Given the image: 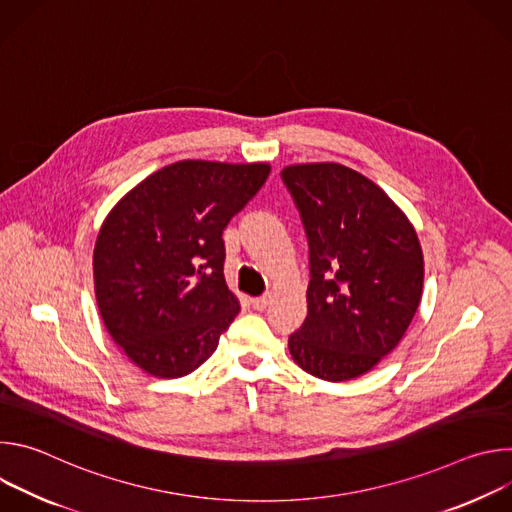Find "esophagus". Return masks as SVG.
Listing matches in <instances>:
<instances>
[{
  "mask_svg": "<svg viewBox=\"0 0 512 512\" xmlns=\"http://www.w3.org/2000/svg\"><path fill=\"white\" fill-rule=\"evenodd\" d=\"M269 302H271V296H259V298H253V300H251V306H253L255 310L263 312V310L269 306Z\"/></svg>",
  "mask_w": 512,
  "mask_h": 512,
  "instance_id": "1",
  "label": "esophagus"
}]
</instances>
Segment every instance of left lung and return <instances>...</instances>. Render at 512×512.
<instances>
[{
	"instance_id": "1",
	"label": "left lung",
	"mask_w": 512,
	"mask_h": 512,
	"mask_svg": "<svg viewBox=\"0 0 512 512\" xmlns=\"http://www.w3.org/2000/svg\"><path fill=\"white\" fill-rule=\"evenodd\" d=\"M281 180L310 247L308 316L289 336V352L318 379H356L401 342L417 312L423 289L417 233L373 180L346 166H287Z\"/></svg>"
}]
</instances>
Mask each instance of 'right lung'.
I'll return each instance as SVG.
<instances>
[{
    "mask_svg": "<svg viewBox=\"0 0 512 512\" xmlns=\"http://www.w3.org/2000/svg\"><path fill=\"white\" fill-rule=\"evenodd\" d=\"M269 164L182 160L129 190L93 253L103 324L152 377L178 379L216 350L241 306L225 281L223 231L259 192Z\"/></svg>",
    "mask_w": 512,
    "mask_h": 512,
    "instance_id": "obj_1",
    "label": "right lung"
}]
</instances>
